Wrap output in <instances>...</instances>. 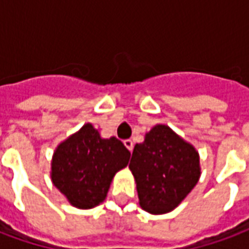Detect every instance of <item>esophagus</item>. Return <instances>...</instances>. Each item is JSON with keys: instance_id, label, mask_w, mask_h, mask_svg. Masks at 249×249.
Listing matches in <instances>:
<instances>
[{"instance_id": "1", "label": "esophagus", "mask_w": 249, "mask_h": 249, "mask_svg": "<svg viewBox=\"0 0 249 249\" xmlns=\"http://www.w3.org/2000/svg\"><path fill=\"white\" fill-rule=\"evenodd\" d=\"M124 145L126 146V148H128V149H129L130 152L133 151V141L130 140V139H128V140L124 141Z\"/></svg>"}]
</instances>
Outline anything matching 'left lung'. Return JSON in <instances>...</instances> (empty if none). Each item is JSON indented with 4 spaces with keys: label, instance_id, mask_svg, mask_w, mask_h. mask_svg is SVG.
Wrapping results in <instances>:
<instances>
[{
    "label": "left lung",
    "instance_id": "1",
    "mask_svg": "<svg viewBox=\"0 0 249 249\" xmlns=\"http://www.w3.org/2000/svg\"><path fill=\"white\" fill-rule=\"evenodd\" d=\"M129 169L133 173L140 207L146 212H171L187 197L200 178L195 146L167 125H156L136 144Z\"/></svg>",
    "mask_w": 249,
    "mask_h": 249
}]
</instances>
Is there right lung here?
<instances>
[{
  "label": "right lung",
  "mask_w": 249,
  "mask_h": 249,
  "mask_svg": "<svg viewBox=\"0 0 249 249\" xmlns=\"http://www.w3.org/2000/svg\"><path fill=\"white\" fill-rule=\"evenodd\" d=\"M129 157L119 139H103L88 123L56 148L52 181L73 207L93 208L105 200L113 176Z\"/></svg>",
  "instance_id": "1"
}]
</instances>
